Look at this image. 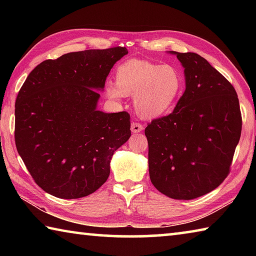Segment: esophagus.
<instances>
[{"instance_id":"34e87169","label":"esophagus","mask_w":256,"mask_h":256,"mask_svg":"<svg viewBox=\"0 0 256 256\" xmlns=\"http://www.w3.org/2000/svg\"><path fill=\"white\" fill-rule=\"evenodd\" d=\"M142 130H144V125H142V124H138V123H136V122H133L131 124L132 133H140Z\"/></svg>"}]
</instances>
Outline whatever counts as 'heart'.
Here are the masks:
<instances>
[{
    "label": "heart",
    "instance_id": "heart-1",
    "mask_svg": "<svg viewBox=\"0 0 256 256\" xmlns=\"http://www.w3.org/2000/svg\"><path fill=\"white\" fill-rule=\"evenodd\" d=\"M184 89L182 72L172 64L128 60L115 72V84L108 82L105 92L112 100L133 96V106L142 118H160L176 105Z\"/></svg>",
    "mask_w": 256,
    "mask_h": 256
}]
</instances>
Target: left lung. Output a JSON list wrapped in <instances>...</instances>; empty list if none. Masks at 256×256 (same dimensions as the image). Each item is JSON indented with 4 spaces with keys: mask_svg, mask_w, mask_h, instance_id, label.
<instances>
[{
    "mask_svg": "<svg viewBox=\"0 0 256 256\" xmlns=\"http://www.w3.org/2000/svg\"><path fill=\"white\" fill-rule=\"evenodd\" d=\"M176 55L184 68L185 92L170 115L144 130L151 183L175 200H192L222 183L240 142L237 94L226 78L196 53Z\"/></svg>",
    "mask_w": 256,
    "mask_h": 256,
    "instance_id": "8db88e82",
    "label": "left lung"
}]
</instances>
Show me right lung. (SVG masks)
Returning <instances> with one entry per match:
<instances>
[{"mask_svg":"<svg viewBox=\"0 0 256 256\" xmlns=\"http://www.w3.org/2000/svg\"><path fill=\"white\" fill-rule=\"evenodd\" d=\"M125 47L46 60L29 73L16 100V150L38 186L60 198L97 190L112 154L131 136L126 112L97 110L110 68Z\"/></svg>","mask_w":256,"mask_h":256,"instance_id":"1","label":"right lung"}]
</instances>
